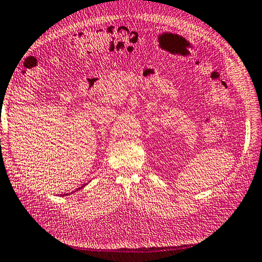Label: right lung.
Instances as JSON below:
<instances>
[{
	"instance_id": "1",
	"label": "right lung",
	"mask_w": 262,
	"mask_h": 262,
	"mask_svg": "<svg viewBox=\"0 0 262 262\" xmlns=\"http://www.w3.org/2000/svg\"><path fill=\"white\" fill-rule=\"evenodd\" d=\"M84 186H85V185H83L81 187H84ZM81 187H79V188H81ZM79 188H78V189H79ZM64 195H68V194H64Z\"/></svg>"
}]
</instances>
